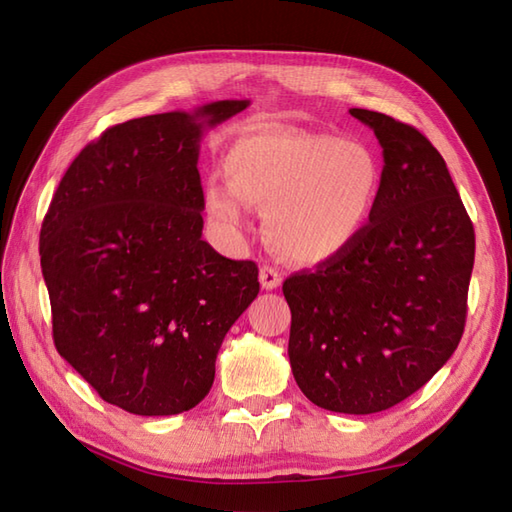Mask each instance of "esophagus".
I'll use <instances>...</instances> for the list:
<instances>
[{
  "mask_svg": "<svg viewBox=\"0 0 512 512\" xmlns=\"http://www.w3.org/2000/svg\"><path fill=\"white\" fill-rule=\"evenodd\" d=\"M259 281H262L264 290H275L281 286V273L273 266L259 268Z\"/></svg>",
  "mask_w": 512,
  "mask_h": 512,
  "instance_id": "1",
  "label": "esophagus"
}]
</instances>
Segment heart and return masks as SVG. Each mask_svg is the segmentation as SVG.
<instances>
[{
	"label": "heart",
	"mask_w": 512,
	"mask_h": 512,
	"mask_svg": "<svg viewBox=\"0 0 512 512\" xmlns=\"http://www.w3.org/2000/svg\"><path fill=\"white\" fill-rule=\"evenodd\" d=\"M224 184L204 189V211L224 233L266 209L268 235L290 262L321 264L350 250L372 222L383 171L356 140L264 127L237 136L222 156Z\"/></svg>",
	"instance_id": "1"
}]
</instances>
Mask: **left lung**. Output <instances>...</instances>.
I'll use <instances>...</instances> for the list:
<instances>
[{
    "instance_id": "8db88e82",
    "label": "left lung",
    "mask_w": 512,
    "mask_h": 512,
    "mask_svg": "<svg viewBox=\"0 0 512 512\" xmlns=\"http://www.w3.org/2000/svg\"><path fill=\"white\" fill-rule=\"evenodd\" d=\"M350 114L383 147L372 222L343 255L284 281L299 389L336 413L385 411L427 385L458 347L475 231L447 162L416 127Z\"/></svg>"
}]
</instances>
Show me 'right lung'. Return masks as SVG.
<instances>
[{
    "label": "right lung",
    "instance_id": "1",
    "mask_svg": "<svg viewBox=\"0 0 512 512\" xmlns=\"http://www.w3.org/2000/svg\"><path fill=\"white\" fill-rule=\"evenodd\" d=\"M248 105L110 127L74 158L43 220L57 352L136 416H173L209 394L224 336L259 292L255 262L202 239V134Z\"/></svg>",
    "mask_w": 512,
    "mask_h": 512
}]
</instances>
